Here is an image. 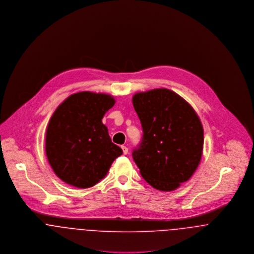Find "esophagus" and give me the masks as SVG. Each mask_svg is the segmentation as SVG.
I'll return each mask as SVG.
<instances>
[{
  "instance_id": "esophagus-1",
  "label": "esophagus",
  "mask_w": 254,
  "mask_h": 254,
  "mask_svg": "<svg viewBox=\"0 0 254 254\" xmlns=\"http://www.w3.org/2000/svg\"><path fill=\"white\" fill-rule=\"evenodd\" d=\"M122 149H123V152L125 155H127L128 153V148L126 147V146H122Z\"/></svg>"
}]
</instances>
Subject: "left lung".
I'll return each mask as SVG.
<instances>
[{
	"mask_svg": "<svg viewBox=\"0 0 254 254\" xmlns=\"http://www.w3.org/2000/svg\"><path fill=\"white\" fill-rule=\"evenodd\" d=\"M132 103L143 131L132 150L133 161L152 187L175 190L199 164L203 146L200 121L182 97L167 88L136 93Z\"/></svg>",
	"mask_w": 254,
	"mask_h": 254,
	"instance_id": "left-lung-1",
	"label": "left lung"
}]
</instances>
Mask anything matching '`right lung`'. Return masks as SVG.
Segmentation results:
<instances>
[{
  "instance_id": "1",
  "label": "right lung",
  "mask_w": 254,
  "mask_h": 254,
  "mask_svg": "<svg viewBox=\"0 0 254 254\" xmlns=\"http://www.w3.org/2000/svg\"><path fill=\"white\" fill-rule=\"evenodd\" d=\"M114 104L108 94L82 91L58 106L48 126L46 153L62 181L78 188L91 187L123 154L102 124Z\"/></svg>"
}]
</instances>
